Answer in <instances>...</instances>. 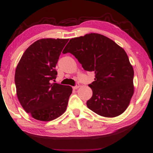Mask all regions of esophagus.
I'll return each mask as SVG.
<instances>
[{
  "label": "esophagus",
  "mask_w": 153,
  "mask_h": 153,
  "mask_svg": "<svg viewBox=\"0 0 153 153\" xmlns=\"http://www.w3.org/2000/svg\"><path fill=\"white\" fill-rule=\"evenodd\" d=\"M79 87H80V85H79V84H76V86H74V87H73L72 88H73L74 89H79Z\"/></svg>",
  "instance_id": "obj_1"
}]
</instances>
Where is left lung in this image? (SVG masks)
I'll use <instances>...</instances> for the list:
<instances>
[{
    "mask_svg": "<svg viewBox=\"0 0 153 153\" xmlns=\"http://www.w3.org/2000/svg\"><path fill=\"white\" fill-rule=\"evenodd\" d=\"M68 52L85 71L95 72L88 108L105 117L124 113L134 92V69L125 50L108 37L91 33L70 39L62 52Z\"/></svg>",
    "mask_w": 153,
    "mask_h": 153,
    "instance_id": "8db88e82",
    "label": "left lung"
}]
</instances>
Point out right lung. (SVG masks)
Masks as SVG:
<instances>
[{
  "label": "right lung",
  "instance_id": "right-lung-1",
  "mask_svg": "<svg viewBox=\"0 0 153 153\" xmlns=\"http://www.w3.org/2000/svg\"><path fill=\"white\" fill-rule=\"evenodd\" d=\"M69 39L44 38L28 47L17 66L15 82L18 100L34 119L49 122L65 112L71 86L52 83L56 65Z\"/></svg>",
  "mask_w": 153,
  "mask_h": 153
}]
</instances>
